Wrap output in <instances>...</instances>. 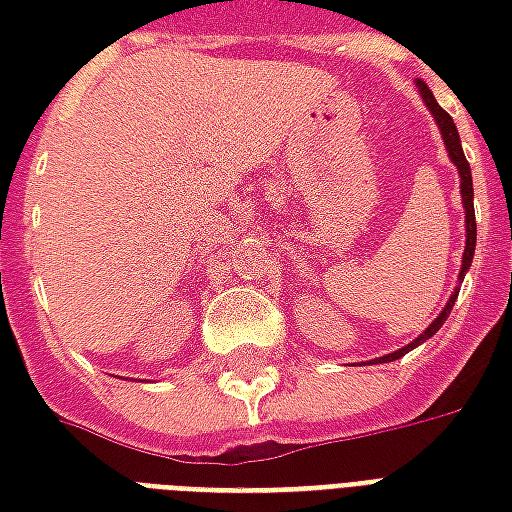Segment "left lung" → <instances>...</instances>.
I'll return each instance as SVG.
<instances>
[{
	"label": "left lung",
	"mask_w": 512,
	"mask_h": 512,
	"mask_svg": "<svg viewBox=\"0 0 512 512\" xmlns=\"http://www.w3.org/2000/svg\"><path fill=\"white\" fill-rule=\"evenodd\" d=\"M419 87V95H422V101L428 104L430 115L436 117V123H439L441 128V136H444V145H447V153H450L452 164L458 167V172H461V194H463V208H466V249H463V266H461V279L463 274L469 271V266H472V257H474V244H477V222H474V189H472V169H469V161H466V156H463V147H461V136H458V128H455V123H452V117L441 109L439 104H436V98H433V93L428 90V84L425 82H417ZM455 299H458V290L452 293L450 301H447V307L441 310V315L436 318V321L430 323L428 329H425V334H419L417 340L411 345H406V348H400V351H395V354H386L381 356V359H376V362H395V359H400L403 354H408L411 348H417L419 343H425L428 337H433V334L439 332L441 323L447 321V315L452 312V304H455Z\"/></svg>",
	"instance_id": "1"
}]
</instances>
